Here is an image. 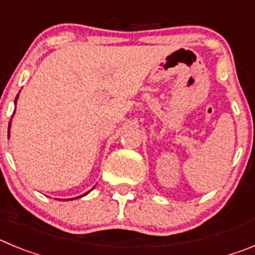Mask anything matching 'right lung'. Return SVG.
Segmentation results:
<instances>
[{
    "instance_id": "add662e5",
    "label": "right lung",
    "mask_w": 255,
    "mask_h": 255,
    "mask_svg": "<svg viewBox=\"0 0 255 255\" xmlns=\"http://www.w3.org/2000/svg\"><path fill=\"white\" fill-rule=\"evenodd\" d=\"M16 98H17V97H16ZM83 195H85V194H83ZM83 195H80V197H83ZM80 197H79V198H80Z\"/></svg>"
}]
</instances>
